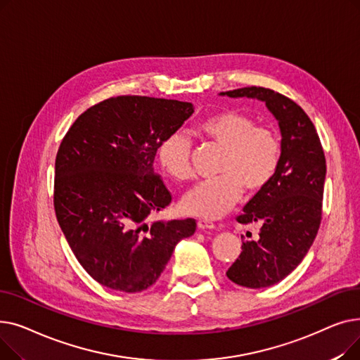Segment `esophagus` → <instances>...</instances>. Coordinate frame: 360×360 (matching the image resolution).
Wrapping results in <instances>:
<instances>
[{
	"label": "esophagus",
	"mask_w": 360,
	"mask_h": 360,
	"mask_svg": "<svg viewBox=\"0 0 360 360\" xmlns=\"http://www.w3.org/2000/svg\"><path fill=\"white\" fill-rule=\"evenodd\" d=\"M197 226H198V229H201V231H204V229L212 231V229L216 228V224L213 221H209V220H198Z\"/></svg>",
	"instance_id": "34e87169"
}]
</instances>
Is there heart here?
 <instances>
[{
    "instance_id": "obj_1",
    "label": "heart",
    "mask_w": 360,
    "mask_h": 360,
    "mask_svg": "<svg viewBox=\"0 0 360 360\" xmlns=\"http://www.w3.org/2000/svg\"><path fill=\"white\" fill-rule=\"evenodd\" d=\"M197 134L221 148L214 179L202 181L188 191L184 213L213 220L232 210L242 197L257 195L273 181L281 159L277 131L257 125L250 113L221 109L195 125ZM158 160L165 172L178 182L191 178V143L182 132L166 136L158 148Z\"/></svg>"
}]
</instances>
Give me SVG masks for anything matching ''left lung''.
<instances>
[{
  "mask_svg": "<svg viewBox=\"0 0 360 360\" xmlns=\"http://www.w3.org/2000/svg\"><path fill=\"white\" fill-rule=\"evenodd\" d=\"M220 94L258 99L278 121L281 159L277 172L236 217L242 224L259 223V238L243 240L239 258L226 271L239 286L269 288L299 266L318 233L327 172L324 150L305 110L283 94L255 86Z\"/></svg>",
  "mask_w": 360,
  "mask_h": 360,
  "instance_id": "8db88e82",
  "label": "left lung"
}]
</instances>
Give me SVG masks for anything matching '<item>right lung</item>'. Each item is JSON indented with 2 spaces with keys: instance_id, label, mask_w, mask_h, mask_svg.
<instances>
[{
  "instance_id": "obj_1",
  "label": "right lung",
  "mask_w": 360,
  "mask_h": 360,
  "mask_svg": "<svg viewBox=\"0 0 360 360\" xmlns=\"http://www.w3.org/2000/svg\"><path fill=\"white\" fill-rule=\"evenodd\" d=\"M194 105L117 96L75 120L55 159L53 209L82 267L102 286L141 292L163 273L194 219H146L172 201L155 174L162 140L193 115Z\"/></svg>"
}]
</instances>
